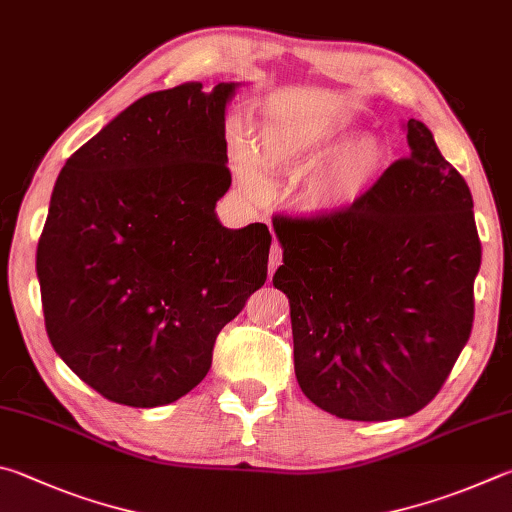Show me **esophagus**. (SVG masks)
<instances>
[{
	"label": "esophagus",
	"instance_id": "obj_1",
	"mask_svg": "<svg viewBox=\"0 0 512 512\" xmlns=\"http://www.w3.org/2000/svg\"><path fill=\"white\" fill-rule=\"evenodd\" d=\"M281 261H283V249H281L279 242H274L272 249H270V276H272L276 267L281 265Z\"/></svg>",
	"mask_w": 512,
	"mask_h": 512
}]
</instances>
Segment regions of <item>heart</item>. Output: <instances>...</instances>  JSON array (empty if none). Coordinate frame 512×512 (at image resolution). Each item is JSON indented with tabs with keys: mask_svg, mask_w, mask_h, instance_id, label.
<instances>
[{
	"mask_svg": "<svg viewBox=\"0 0 512 512\" xmlns=\"http://www.w3.org/2000/svg\"><path fill=\"white\" fill-rule=\"evenodd\" d=\"M357 137L353 121H283L263 125L258 150L240 130L231 132L229 150L240 184L256 193L265 175L312 176L297 193V209L315 220L337 218L360 206L380 182L389 150L380 137Z\"/></svg>",
	"mask_w": 512,
	"mask_h": 512,
	"instance_id": "obj_1",
	"label": "heart"
}]
</instances>
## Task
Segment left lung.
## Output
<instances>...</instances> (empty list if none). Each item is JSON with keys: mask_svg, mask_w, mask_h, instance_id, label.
Segmentation results:
<instances>
[{"mask_svg": "<svg viewBox=\"0 0 512 512\" xmlns=\"http://www.w3.org/2000/svg\"><path fill=\"white\" fill-rule=\"evenodd\" d=\"M409 157L337 218H274L290 299L294 373L346 420L407 418L443 387L468 344L481 242L465 179L423 121Z\"/></svg>", "mask_w": 512, "mask_h": 512, "instance_id": "1", "label": "left lung"}]
</instances>
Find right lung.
Instances as JSON below:
<instances>
[{"instance_id": "obj_1", "label": "right lung", "mask_w": 512, "mask_h": 512, "mask_svg": "<svg viewBox=\"0 0 512 512\" xmlns=\"http://www.w3.org/2000/svg\"><path fill=\"white\" fill-rule=\"evenodd\" d=\"M240 83H184L114 116L62 166L35 256L53 351L103 398L161 407L211 369L267 279L261 222L227 229L224 114Z\"/></svg>"}]
</instances>
